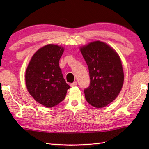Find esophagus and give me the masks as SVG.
<instances>
[{
    "label": "esophagus",
    "instance_id": "esophagus-1",
    "mask_svg": "<svg viewBox=\"0 0 149 149\" xmlns=\"http://www.w3.org/2000/svg\"><path fill=\"white\" fill-rule=\"evenodd\" d=\"M77 85V83L76 81H74V83H72V84H70V86H71V87H75V86H76Z\"/></svg>",
    "mask_w": 149,
    "mask_h": 149
}]
</instances>
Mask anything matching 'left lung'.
I'll list each match as a JSON object with an SVG mask.
<instances>
[{
    "mask_svg": "<svg viewBox=\"0 0 149 149\" xmlns=\"http://www.w3.org/2000/svg\"><path fill=\"white\" fill-rule=\"evenodd\" d=\"M89 68L90 85L85 99L100 108L112 102L122 89L124 74L119 55L109 45L97 41L80 48Z\"/></svg>",
    "mask_w": 149,
    "mask_h": 149,
    "instance_id": "1",
    "label": "left lung"
}]
</instances>
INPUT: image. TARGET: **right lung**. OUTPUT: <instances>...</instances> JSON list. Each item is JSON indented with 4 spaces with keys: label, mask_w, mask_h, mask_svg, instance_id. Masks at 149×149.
Returning <instances> with one entry per match:
<instances>
[{
    "label": "right lung",
    "mask_w": 149,
    "mask_h": 149,
    "mask_svg": "<svg viewBox=\"0 0 149 149\" xmlns=\"http://www.w3.org/2000/svg\"><path fill=\"white\" fill-rule=\"evenodd\" d=\"M64 50L58 45H45L32 56L26 70L28 92L37 102L48 108L62 102L70 88L59 66Z\"/></svg>",
    "instance_id": "1"
}]
</instances>
